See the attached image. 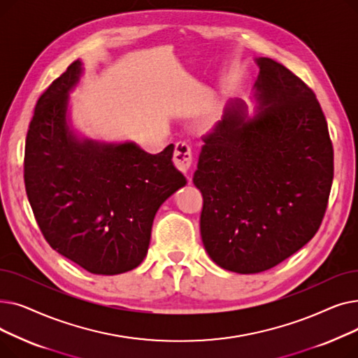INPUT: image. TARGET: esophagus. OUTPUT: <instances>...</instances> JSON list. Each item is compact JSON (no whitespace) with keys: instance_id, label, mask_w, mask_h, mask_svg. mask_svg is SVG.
<instances>
[{"instance_id":"34e87169","label":"esophagus","mask_w":358,"mask_h":358,"mask_svg":"<svg viewBox=\"0 0 358 358\" xmlns=\"http://www.w3.org/2000/svg\"><path fill=\"white\" fill-rule=\"evenodd\" d=\"M173 161H174V165L180 169L181 173H184V174L189 173V169L193 162V154H192L190 145L187 142H177Z\"/></svg>"}]
</instances>
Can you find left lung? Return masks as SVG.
I'll return each mask as SVG.
<instances>
[{"label": "left lung", "mask_w": 358, "mask_h": 358, "mask_svg": "<svg viewBox=\"0 0 358 358\" xmlns=\"http://www.w3.org/2000/svg\"><path fill=\"white\" fill-rule=\"evenodd\" d=\"M257 115L241 100L203 136L193 182L203 196L200 234L224 270L255 274L280 264L321 227L334 149L315 92L286 66L257 58Z\"/></svg>", "instance_id": "obj_1"}]
</instances>
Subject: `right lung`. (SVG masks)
I'll list each match as a JSON object with an SVG mask.
<instances>
[{"label": "right lung", "instance_id": "obj_1", "mask_svg": "<svg viewBox=\"0 0 358 358\" xmlns=\"http://www.w3.org/2000/svg\"><path fill=\"white\" fill-rule=\"evenodd\" d=\"M72 62L37 100L24 150L26 193L49 245L92 274L136 268L159 206L185 185L174 145L150 155L134 142L80 139L68 124Z\"/></svg>", "mask_w": 358, "mask_h": 358}]
</instances>
